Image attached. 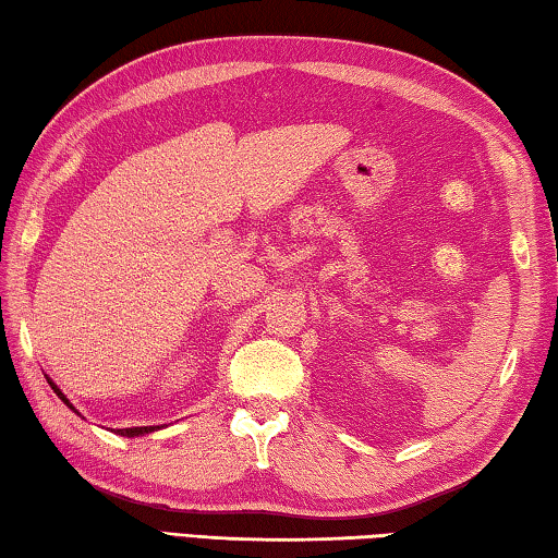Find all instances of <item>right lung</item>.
Here are the masks:
<instances>
[{
  "instance_id": "right-lung-1",
  "label": "right lung",
  "mask_w": 558,
  "mask_h": 558,
  "mask_svg": "<svg viewBox=\"0 0 558 558\" xmlns=\"http://www.w3.org/2000/svg\"><path fill=\"white\" fill-rule=\"evenodd\" d=\"M49 384H51V389L61 396V401H63L65 405H69V409H73V405L69 403V399H65V396H63L59 389H56V384H53V381H49ZM73 411H75V409H73ZM155 428H157V426H145V428H122V430H118V433H120V436H128V438H132V436H143V433H153Z\"/></svg>"
}]
</instances>
